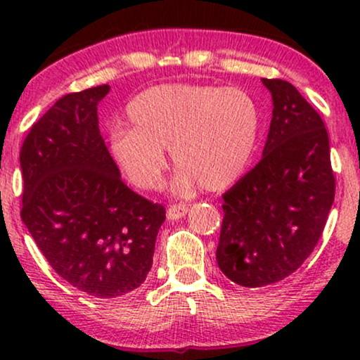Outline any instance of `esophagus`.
I'll use <instances>...</instances> for the list:
<instances>
[{
  "label": "esophagus",
  "instance_id": "obj_1",
  "mask_svg": "<svg viewBox=\"0 0 360 360\" xmlns=\"http://www.w3.org/2000/svg\"><path fill=\"white\" fill-rule=\"evenodd\" d=\"M189 206L186 203H174L167 208V218L169 220H179L183 218L186 213H188Z\"/></svg>",
  "mask_w": 360,
  "mask_h": 360
}]
</instances>
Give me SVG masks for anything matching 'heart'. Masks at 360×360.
Instances as JSON below:
<instances>
[{
	"mask_svg": "<svg viewBox=\"0 0 360 360\" xmlns=\"http://www.w3.org/2000/svg\"><path fill=\"white\" fill-rule=\"evenodd\" d=\"M128 128H115L113 159L131 184L152 191L162 184L171 148L176 186L218 191L243 174L259 142L254 98L233 86L174 82L148 88L127 106Z\"/></svg>",
	"mask_w": 360,
	"mask_h": 360,
	"instance_id": "1",
	"label": "heart"
}]
</instances>
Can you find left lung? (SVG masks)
Listing matches in <instances>:
<instances>
[{"label":"left lung","mask_w":360,"mask_h":360,"mask_svg":"<svg viewBox=\"0 0 360 360\" xmlns=\"http://www.w3.org/2000/svg\"><path fill=\"white\" fill-rule=\"evenodd\" d=\"M272 120L262 159L223 194L217 262L238 286L292 274L323 233L335 176L323 120L291 82L262 79Z\"/></svg>","instance_id":"8db88e82"}]
</instances>
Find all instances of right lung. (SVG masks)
<instances>
[{
	"label": "right lung",
	"instance_id": "add662e5",
	"mask_svg": "<svg viewBox=\"0 0 360 360\" xmlns=\"http://www.w3.org/2000/svg\"><path fill=\"white\" fill-rule=\"evenodd\" d=\"M103 84L69 93L32 125L20 150L22 220L51 267L96 298L147 278L166 208L120 177L98 127Z\"/></svg>",
	"mask_w": 360,
	"mask_h": 360
}]
</instances>
